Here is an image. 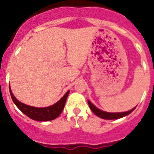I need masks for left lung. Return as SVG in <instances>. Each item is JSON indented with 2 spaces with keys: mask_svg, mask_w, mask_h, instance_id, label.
<instances>
[{
  "mask_svg": "<svg viewBox=\"0 0 154 154\" xmlns=\"http://www.w3.org/2000/svg\"><path fill=\"white\" fill-rule=\"evenodd\" d=\"M88 103H89V108L91 109V110L92 111L95 115H96L99 117L102 118V119H119V118L124 117L126 116L129 115L130 113H131L133 110L135 109L136 107H134L133 109H132L130 111H127V112H105V111H103V110H100L99 109H98L97 107H96L91 103L89 100H88Z\"/></svg>",
  "mask_w": 154,
  "mask_h": 154,
  "instance_id": "obj_1",
  "label": "left lung"
}]
</instances>
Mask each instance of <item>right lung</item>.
<instances>
[{"label": "right lung", "mask_w": 154, "mask_h": 154, "mask_svg": "<svg viewBox=\"0 0 154 154\" xmlns=\"http://www.w3.org/2000/svg\"><path fill=\"white\" fill-rule=\"evenodd\" d=\"M9 89H10V94L12 100H13L14 103L17 106V108L27 116L37 121H50L56 119L58 116L62 113V110L65 107L66 99L69 94V91H68L59 101L57 102L55 104L52 105L51 106L38 108V107L28 106V105L19 102L12 93L10 85H9Z\"/></svg>", "instance_id": "right-lung-1"}]
</instances>
